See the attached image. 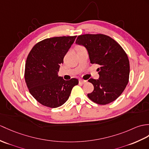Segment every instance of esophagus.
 Here are the masks:
<instances>
[{
	"mask_svg": "<svg viewBox=\"0 0 149 149\" xmlns=\"http://www.w3.org/2000/svg\"><path fill=\"white\" fill-rule=\"evenodd\" d=\"M86 82H87V81L82 80V79H80V80H79V83H80V84H85V83H86Z\"/></svg>",
	"mask_w": 149,
	"mask_h": 149,
	"instance_id": "1",
	"label": "esophagus"
}]
</instances>
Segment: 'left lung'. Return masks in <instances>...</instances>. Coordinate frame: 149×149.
<instances>
[{
  "instance_id": "1",
  "label": "left lung",
  "mask_w": 149,
  "mask_h": 149,
  "mask_svg": "<svg viewBox=\"0 0 149 149\" xmlns=\"http://www.w3.org/2000/svg\"><path fill=\"white\" fill-rule=\"evenodd\" d=\"M75 43L87 49L91 63L100 65L99 79L88 80L94 86L88 98L99 105L113 102L129 81L130 61L126 52L112 38L102 33L79 36Z\"/></svg>"
}]
</instances>
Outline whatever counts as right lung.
<instances>
[{
  "label": "right lung",
  "mask_w": 149,
  "mask_h": 149,
  "mask_svg": "<svg viewBox=\"0 0 149 149\" xmlns=\"http://www.w3.org/2000/svg\"><path fill=\"white\" fill-rule=\"evenodd\" d=\"M75 36L47 38L37 42L28 55L25 79L30 94L44 106L60 107L67 102L77 79L65 81L58 72Z\"/></svg>",
  "instance_id": "right-lung-1"
}]
</instances>
